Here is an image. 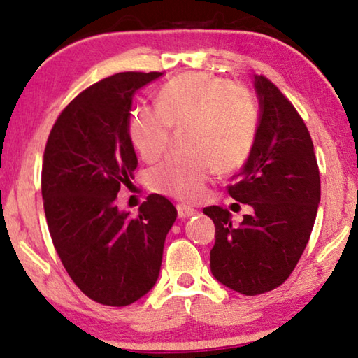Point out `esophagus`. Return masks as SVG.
<instances>
[{
	"label": "esophagus",
	"instance_id": "obj_1",
	"mask_svg": "<svg viewBox=\"0 0 358 358\" xmlns=\"http://www.w3.org/2000/svg\"><path fill=\"white\" fill-rule=\"evenodd\" d=\"M177 212H178V218H188V217H193L197 213V210L193 209V207L185 206V204H178Z\"/></svg>",
	"mask_w": 358,
	"mask_h": 358
}]
</instances>
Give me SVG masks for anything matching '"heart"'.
<instances>
[{
	"instance_id": "b5f03b06",
	"label": "heart",
	"mask_w": 358,
	"mask_h": 358,
	"mask_svg": "<svg viewBox=\"0 0 358 358\" xmlns=\"http://www.w3.org/2000/svg\"><path fill=\"white\" fill-rule=\"evenodd\" d=\"M159 106L140 104L128 120V136L151 162L167 149L172 127H186V152H175L151 169L154 191L196 201L213 170L231 172L246 162L257 140L259 110L248 92L206 72L181 73L164 85Z\"/></svg>"
}]
</instances>
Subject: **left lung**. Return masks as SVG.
Returning <instances> with one entry per match:
<instances>
[{
	"label": "left lung",
	"instance_id": "left-lung-1",
	"mask_svg": "<svg viewBox=\"0 0 358 358\" xmlns=\"http://www.w3.org/2000/svg\"><path fill=\"white\" fill-rule=\"evenodd\" d=\"M257 140L228 194L254 212L233 225L220 206L206 207L215 225L212 275L230 289L257 296L281 286L310 238L320 202V172L302 117L275 83L255 76Z\"/></svg>",
	"mask_w": 358,
	"mask_h": 358
}]
</instances>
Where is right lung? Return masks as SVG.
<instances>
[{
    "label": "right lung",
    "instance_id": "add662e5",
    "mask_svg": "<svg viewBox=\"0 0 358 358\" xmlns=\"http://www.w3.org/2000/svg\"><path fill=\"white\" fill-rule=\"evenodd\" d=\"M162 72H120L77 94L48 136L41 169L46 223L64 268L92 301L130 306L159 278L177 209L149 194L136 217L115 206L138 159L128 136L131 101Z\"/></svg>",
    "mask_w": 358,
    "mask_h": 358
}]
</instances>
